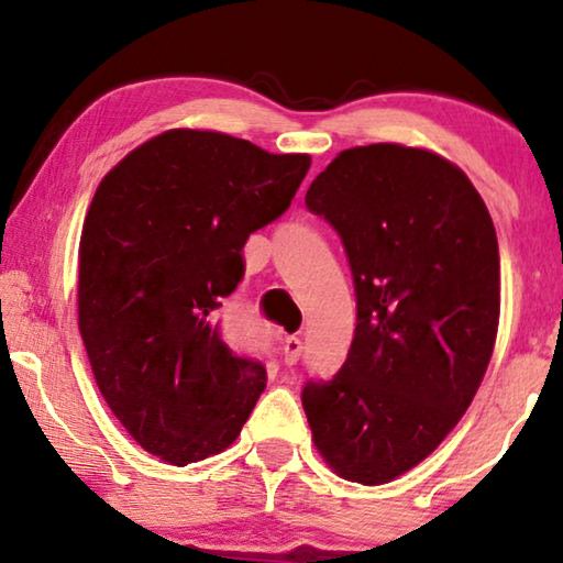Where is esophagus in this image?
<instances>
[{"mask_svg": "<svg viewBox=\"0 0 563 563\" xmlns=\"http://www.w3.org/2000/svg\"><path fill=\"white\" fill-rule=\"evenodd\" d=\"M299 356H302V341L297 335L284 338V366H295Z\"/></svg>", "mask_w": 563, "mask_h": 563, "instance_id": "obj_1", "label": "esophagus"}]
</instances>
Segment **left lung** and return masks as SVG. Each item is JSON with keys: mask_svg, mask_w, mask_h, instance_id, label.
<instances>
[{"mask_svg": "<svg viewBox=\"0 0 563 563\" xmlns=\"http://www.w3.org/2000/svg\"><path fill=\"white\" fill-rule=\"evenodd\" d=\"M305 205L349 256L356 333L302 407L335 474L384 484L438 449L495 349L499 249L474 184L435 153L374 143L338 153Z\"/></svg>", "mask_w": 563, "mask_h": 563, "instance_id": "1", "label": "left lung"}]
</instances>
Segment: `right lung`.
I'll return each instance as SVG.
<instances>
[{
  "mask_svg": "<svg viewBox=\"0 0 563 563\" xmlns=\"http://www.w3.org/2000/svg\"><path fill=\"white\" fill-rule=\"evenodd\" d=\"M305 153L212 130H166L128 153L91 199L79 243V330L104 402L153 456L225 451L266 387L220 338L222 299L251 233L289 210Z\"/></svg>",
  "mask_w": 563,
  "mask_h": 563,
  "instance_id": "right-lung-1",
  "label": "right lung"
}]
</instances>
